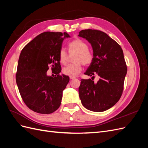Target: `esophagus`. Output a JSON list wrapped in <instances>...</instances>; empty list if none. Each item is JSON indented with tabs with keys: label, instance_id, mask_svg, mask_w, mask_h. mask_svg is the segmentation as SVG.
Listing matches in <instances>:
<instances>
[{
	"label": "esophagus",
	"instance_id": "1",
	"mask_svg": "<svg viewBox=\"0 0 148 148\" xmlns=\"http://www.w3.org/2000/svg\"><path fill=\"white\" fill-rule=\"evenodd\" d=\"M75 77H70V79H74Z\"/></svg>",
	"mask_w": 148,
	"mask_h": 148
}]
</instances>
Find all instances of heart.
<instances>
[{
  "label": "heart",
  "mask_w": 148,
  "mask_h": 148,
  "mask_svg": "<svg viewBox=\"0 0 148 148\" xmlns=\"http://www.w3.org/2000/svg\"><path fill=\"white\" fill-rule=\"evenodd\" d=\"M68 49L70 54L75 55L73 57L75 63L68 65L62 70V72L69 77H76L82 70V64L84 65H90L93 60V54L89 51L88 44L79 39H76L68 44ZM59 61L62 64H66L68 54L65 49H61L59 52Z\"/></svg>",
  "instance_id": "b5f03b06"
}]
</instances>
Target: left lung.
I'll return each instance as SVG.
<instances>
[{"instance_id":"1","label":"left lung","mask_w":148,"mask_h":148,"mask_svg":"<svg viewBox=\"0 0 148 148\" xmlns=\"http://www.w3.org/2000/svg\"><path fill=\"white\" fill-rule=\"evenodd\" d=\"M78 36L91 44L93 60L85 75L100 79L95 84L91 79L81 80L79 96L83 106L93 112L108 110L117 103L122 95L127 67L122 47L106 33L96 29H84Z\"/></svg>"}]
</instances>
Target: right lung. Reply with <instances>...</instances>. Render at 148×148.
I'll list each match as a JSON object with an SVG mask.
<instances>
[{"mask_svg":"<svg viewBox=\"0 0 148 148\" xmlns=\"http://www.w3.org/2000/svg\"><path fill=\"white\" fill-rule=\"evenodd\" d=\"M66 33L44 32L39 34L22 49L18 62L16 82L22 99L31 110L49 114L60 107L62 92L69 82L62 74L59 52ZM58 75H47L48 65Z\"/></svg>","mask_w":148,"mask_h":148,"instance_id":"1","label":"right lung"}]
</instances>
